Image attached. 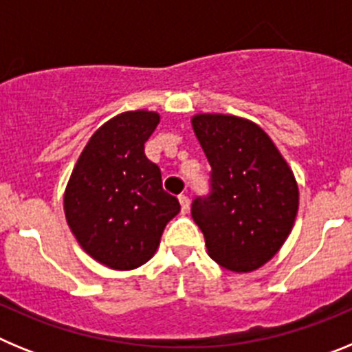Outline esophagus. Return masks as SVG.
<instances>
[{
  "instance_id": "esophagus-1",
  "label": "esophagus",
  "mask_w": 352,
  "mask_h": 352,
  "mask_svg": "<svg viewBox=\"0 0 352 352\" xmlns=\"http://www.w3.org/2000/svg\"><path fill=\"white\" fill-rule=\"evenodd\" d=\"M179 204H182L183 213H188V210H190V199L186 197V195H179Z\"/></svg>"
}]
</instances>
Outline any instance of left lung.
<instances>
[{
    "label": "left lung",
    "mask_w": 352,
    "mask_h": 352,
    "mask_svg": "<svg viewBox=\"0 0 352 352\" xmlns=\"http://www.w3.org/2000/svg\"><path fill=\"white\" fill-rule=\"evenodd\" d=\"M190 121L211 166V194L192 203L208 256L234 273L256 272L291 234L300 204L296 178L254 121L211 113Z\"/></svg>",
    "instance_id": "1"
}]
</instances>
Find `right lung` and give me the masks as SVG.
Masks as SVG:
<instances>
[{"label":"right lung","mask_w":352,"mask_h":352,"mask_svg":"<svg viewBox=\"0 0 352 352\" xmlns=\"http://www.w3.org/2000/svg\"><path fill=\"white\" fill-rule=\"evenodd\" d=\"M160 123L155 111H126L105 121L84 146L65 188L72 234L96 263L135 270L155 256L178 199L162 188L144 144Z\"/></svg>","instance_id":"right-lung-1"}]
</instances>
